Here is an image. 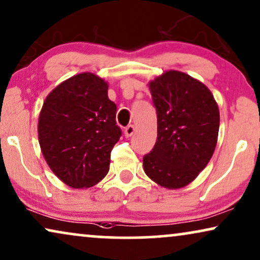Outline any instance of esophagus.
Masks as SVG:
<instances>
[{"label": "esophagus", "mask_w": 260, "mask_h": 260, "mask_svg": "<svg viewBox=\"0 0 260 260\" xmlns=\"http://www.w3.org/2000/svg\"><path fill=\"white\" fill-rule=\"evenodd\" d=\"M134 131H136V128H134L133 124H128V126L124 128V137H127V138L132 137Z\"/></svg>", "instance_id": "esophagus-1"}]
</instances>
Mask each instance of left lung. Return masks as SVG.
Segmentation results:
<instances>
[{
  "label": "left lung",
  "mask_w": 260,
  "mask_h": 260,
  "mask_svg": "<svg viewBox=\"0 0 260 260\" xmlns=\"http://www.w3.org/2000/svg\"><path fill=\"white\" fill-rule=\"evenodd\" d=\"M157 110V141L143 158L144 171L166 189H181L206 168L215 151L220 112L210 90L170 70L148 83Z\"/></svg>",
  "instance_id": "left-lung-1"
}]
</instances>
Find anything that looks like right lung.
I'll return each mask as SVG.
<instances>
[{"label": "right lung", "mask_w": 260, "mask_h": 260, "mask_svg": "<svg viewBox=\"0 0 260 260\" xmlns=\"http://www.w3.org/2000/svg\"><path fill=\"white\" fill-rule=\"evenodd\" d=\"M115 116L108 83L91 72L72 76L47 95L38 137L45 160L61 182L83 189L106 177L121 137Z\"/></svg>", "instance_id": "right-lung-1"}]
</instances>
